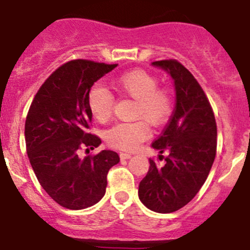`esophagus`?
<instances>
[{
	"instance_id": "esophagus-1",
	"label": "esophagus",
	"mask_w": 250,
	"mask_h": 250,
	"mask_svg": "<svg viewBox=\"0 0 250 250\" xmlns=\"http://www.w3.org/2000/svg\"><path fill=\"white\" fill-rule=\"evenodd\" d=\"M120 158H122L123 160H127V159L131 158V154H128V153H120Z\"/></svg>"
}]
</instances>
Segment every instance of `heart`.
<instances>
[{
    "mask_svg": "<svg viewBox=\"0 0 250 250\" xmlns=\"http://www.w3.org/2000/svg\"><path fill=\"white\" fill-rule=\"evenodd\" d=\"M110 85L120 95L135 100V118H142L159 127L171 117L173 99L168 90L159 89V82L148 72L135 69L113 78ZM114 104L112 94L101 85H95L87 94V106L97 122H106ZM150 135L148 125L142 120L119 123L107 131L106 138L113 146L122 150H133Z\"/></svg>",
    "mask_w": 250,
    "mask_h": 250,
    "instance_id": "heart-1",
    "label": "heart"
}]
</instances>
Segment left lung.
Masks as SVG:
<instances>
[{"label":"left lung","instance_id":"1","mask_svg":"<svg viewBox=\"0 0 250 250\" xmlns=\"http://www.w3.org/2000/svg\"><path fill=\"white\" fill-rule=\"evenodd\" d=\"M151 66L171 77L176 91L173 114L151 146L168 151L163 165L149 160L148 173L138 187V197L148 209L172 213L195 197L207 179L217 150V124L212 107L191 73L176 60Z\"/></svg>","mask_w":250,"mask_h":250}]
</instances>
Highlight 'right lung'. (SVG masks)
Wrapping results in <instances>:
<instances>
[{"instance_id": "right-lung-1", "label": "right lung", "mask_w": 250, "mask_h": 250, "mask_svg": "<svg viewBox=\"0 0 250 250\" xmlns=\"http://www.w3.org/2000/svg\"><path fill=\"white\" fill-rule=\"evenodd\" d=\"M118 65L73 60L59 67L36 94L25 122L29 160L45 192L62 207L84 209L106 194L107 173L119 163L113 150L79 158L101 140L89 133L91 86ZM86 149V150H87Z\"/></svg>"}]
</instances>
